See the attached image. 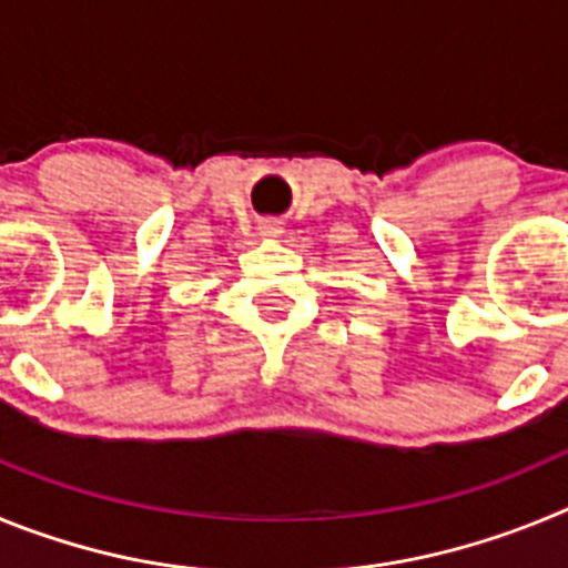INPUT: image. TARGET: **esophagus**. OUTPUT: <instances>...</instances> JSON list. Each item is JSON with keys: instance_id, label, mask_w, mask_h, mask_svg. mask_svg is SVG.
Returning <instances> with one entry per match:
<instances>
[{"instance_id": "34e87169", "label": "esophagus", "mask_w": 568, "mask_h": 568, "mask_svg": "<svg viewBox=\"0 0 568 568\" xmlns=\"http://www.w3.org/2000/svg\"><path fill=\"white\" fill-rule=\"evenodd\" d=\"M258 233L264 235V239H278V235L284 233V227H281V222H275V219H267V222L258 224Z\"/></svg>"}]
</instances>
